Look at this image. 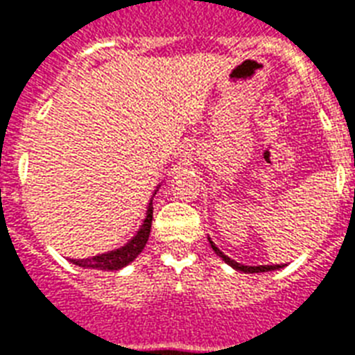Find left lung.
Returning <instances> with one entry per match:
<instances>
[{"instance_id": "8db88e82", "label": "left lung", "mask_w": 355, "mask_h": 355, "mask_svg": "<svg viewBox=\"0 0 355 355\" xmlns=\"http://www.w3.org/2000/svg\"><path fill=\"white\" fill-rule=\"evenodd\" d=\"M210 245H211V248H214V252H216L219 258H223L228 265H232L234 269L241 270V272H265V270H275V269H280V267H282V265H258V267H248V265H241V263H237V261H234V259L228 258V256H225V254H223L221 250L216 247V243H214V241H210Z\"/></svg>"}]
</instances>
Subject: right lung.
<instances>
[{
  "instance_id": "1",
  "label": "right lung",
  "mask_w": 355,
  "mask_h": 355,
  "mask_svg": "<svg viewBox=\"0 0 355 355\" xmlns=\"http://www.w3.org/2000/svg\"><path fill=\"white\" fill-rule=\"evenodd\" d=\"M150 225H153V202L147 208V217H145L144 225L139 228V232L134 236L132 241L127 243L125 247L118 248V250H112V252L99 254V256H94V258L88 259H73V263L79 265V267H90V269L101 270L121 269V267L128 265L130 261H134L136 256L144 250L145 243L149 239Z\"/></svg>"
}]
</instances>
